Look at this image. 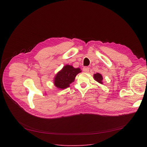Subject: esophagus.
Wrapping results in <instances>:
<instances>
[{
	"label": "esophagus",
	"mask_w": 147,
	"mask_h": 147,
	"mask_svg": "<svg viewBox=\"0 0 147 147\" xmlns=\"http://www.w3.org/2000/svg\"><path fill=\"white\" fill-rule=\"evenodd\" d=\"M89 70H90V68L88 67H84V68H83L84 72L88 73L89 71Z\"/></svg>",
	"instance_id": "34e87169"
}]
</instances>
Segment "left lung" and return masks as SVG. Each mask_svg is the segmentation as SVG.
I'll return each instance as SVG.
<instances>
[{
    "label": "left lung",
    "instance_id": "obj_1",
    "mask_svg": "<svg viewBox=\"0 0 147 147\" xmlns=\"http://www.w3.org/2000/svg\"><path fill=\"white\" fill-rule=\"evenodd\" d=\"M94 78L95 81H96L97 82H98L100 84H102L103 77H102V76L100 74H99L98 73H96V74H94Z\"/></svg>",
    "mask_w": 147,
    "mask_h": 147
}]
</instances>
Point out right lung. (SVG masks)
Wrapping results in <instances>:
<instances>
[{"mask_svg": "<svg viewBox=\"0 0 147 147\" xmlns=\"http://www.w3.org/2000/svg\"><path fill=\"white\" fill-rule=\"evenodd\" d=\"M81 72L80 68H74L71 65H67L59 71L54 78V84L59 89H65L74 82L76 76Z\"/></svg>", "mask_w": 147, "mask_h": 147, "instance_id": "1", "label": "right lung"}]
</instances>
